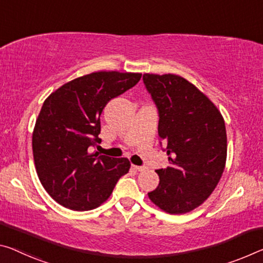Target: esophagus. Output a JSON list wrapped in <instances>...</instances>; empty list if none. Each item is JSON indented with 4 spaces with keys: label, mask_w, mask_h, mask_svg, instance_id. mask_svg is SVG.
I'll use <instances>...</instances> for the list:
<instances>
[{
    "label": "esophagus",
    "mask_w": 263,
    "mask_h": 263,
    "mask_svg": "<svg viewBox=\"0 0 263 263\" xmlns=\"http://www.w3.org/2000/svg\"><path fill=\"white\" fill-rule=\"evenodd\" d=\"M132 167L136 171H139V172H141V171H144L145 168H146V167H144V166H137V165H132Z\"/></svg>",
    "instance_id": "esophagus-1"
}]
</instances>
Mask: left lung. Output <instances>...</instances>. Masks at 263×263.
Returning <instances> with one entry per match:
<instances>
[{"mask_svg": "<svg viewBox=\"0 0 263 263\" xmlns=\"http://www.w3.org/2000/svg\"><path fill=\"white\" fill-rule=\"evenodd\" d=\"M159 112L158 135L170 166L157 170L159 185L148 198L161 211L184 214L199 207L220 181L227 159L221 112L207 96L174 73H144Z\"/></svg>", "mask_w": 263, "mask_h": 263, "instance_id": "1", "label": "left lung"}]
</instances>
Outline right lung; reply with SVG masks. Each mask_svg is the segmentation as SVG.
I'll use <instances>...</instances> for the list:
<instances>
[{"mask_svg":"<svg viewBox=\"0 0 263 263\" xmlns=\"http://www.w3.org/2000/svg\"><path fill=\"white\" fill-rule=\"evenodd\" d=\"M141 73L98 71L58 87L43 103L32 132V154L42 186L72 211L101 206L131 167L127 158L91 153L101 143V114L107 102L140 81Z\"/></svg>","mask_w":263,"mask_h":263,"instance_id":"right-lung-1","label":"right lung"}]
</instances>
